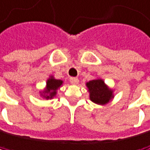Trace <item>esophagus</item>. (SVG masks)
<instances>
[{"instance_id":"obj_1","label":"esophagus","mask_w":150,"mask_h":150,"mask_svg":"<svg viewBox=\"0 0 150 150\" xmlns=\"http://www.w3.org/2000/svg\"><path fill=\"white\" fill-rule=\"evenodd\" d=\"M70 82H71V84H73V85H76V84H78L79 80L76 77H71L70 78Z\"/></svg>"}]
</instances>
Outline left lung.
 I'll return each mask as SVG.
<instances>
[{
    "label": "left lung",
    "mask_w": 150,
    "mask_h": 150,
    "mask_svg": "<svg viewBox=\"0 0 150 150\" xmlns=\"http://www.w3.org/2000/svg\"><path fill=\"white\" fill-rule=\"evenodd\" d=\"M91 101L100 105H105L113 98V90L108 87L102 78H96L86 83Z\"/></svg>",
    "instance_id": "1"
}]
</instances>
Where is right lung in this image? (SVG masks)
<instances>
[{
    "instance_id": "add662e5",
    "label": "right lung",
    "mask_w": 150,
    "mask_h": 150,
    "mask_svg": "<svg viewBox=\"0 0 150 150\" xmlns=\"http://www.w3.org/2000/svg\"><path fill=\"white\" fill-rule=\"evenodd\" d=\"M63 81L56 79L53 76H50L47 80V85H45V90L40 91V95L45 99H53L57 94V91L62 86Z\"/></svg>"
}]
</instances>
